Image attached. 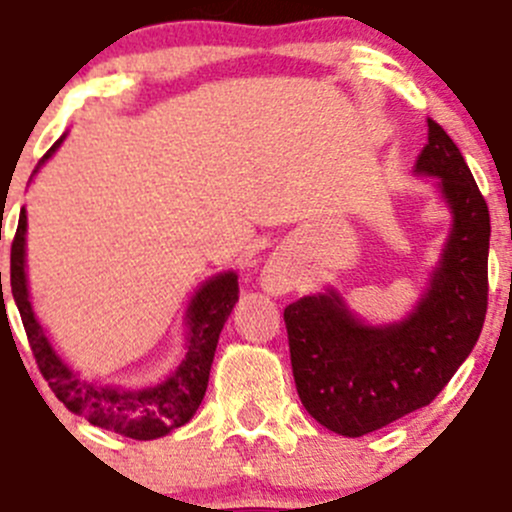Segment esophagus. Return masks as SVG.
Instances as JSON below:
<instances>
[{
	"label": "esophagus",
	"mask_w": 512,
	"mask_h": 512,
	"mask_svg": "<svg viewBox=\"0 0 512 512\" xmlns=\"http://www.w3.org/2000/svg\"><path fill=\"white\" fill-rule=\"evenodd\" d=\"M295 282H297L295 270H292V267L282 260L267 262L265 270H262V277H260L262 290L272 297H282V295H287V292H292Z\"/></svg>",
	"instance_id": "1"
}]
</instances>
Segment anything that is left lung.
I'll return each mask as SVG.
<instances>
[{
	"label": "left lung",
	"instance_id": "obj_1",
	"mask_svg": "<svg viewBox=\"0 0 512 512\" xmlns=\"http://www.w3.org/2000/svg\"><path fill=\"white\" fill-rule=\"evenodd\" d=\"M413 172L435 180L450 212L448 237L413 310L398 322H367L330 285L285 307L297 395L317 423L345 438L433 403L483 330L488 205L458 145L433 119Z\"/></svg>",
	"mask_w": 512,
	"mask_h": 512
}]
</instances>
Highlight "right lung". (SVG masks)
I'll return each mask as SVG.
<instances>
[{
	"instance_id": "right-lung-1",
	"label": "right lung",
	"mask_w": 512,
	"mask_h": 512,
	"mask_svg": "<svg viewBox=\"0 0 512 512\" xmlns=\"http://www.w3.org/2000/svg\"><path fill=\"white\" fill-rule=\"evenodd\" d=\"M64 132L47 155L34 167L29 182L37 172L54 157L62 147ZM12 295L17 310L22 315L24 330H27L29 345H32L37 365L44 380L49 382L52 393L67 405L72 413L82 415L97 428L112 430L132 440H157L170 435L172 430L182 428L195 418L197 408L205 398L210 367L215 360L217 340L237 302V272L225 270L207 277L195 295L187 302L182 327H185V345L177 365L167 372L162 380L150 385H112V382L87 380L77 367L67 362V357L54 347L52 337L47 335L39 322L37 312L29 297L27 277V210L19 212L17 235L12 242ZM2 292V272H0Z\"/></svg>"
}]
</instances>
